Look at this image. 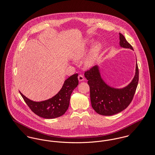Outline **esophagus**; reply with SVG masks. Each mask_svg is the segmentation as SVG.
Returning <instances> with one entry per match:
<instances>
[{
	"label": "esophagus",
	"instance_id": "esophagus-1",
	"mask_svg": "<svg viewBox=\"0 0 155 155\" xmlns=\"http://www.w3.org/2000/svg\"><path fill=\"white\" fill-rule=\"evenodd\" d=\"M78 80L80 81H83L84 80V78L82 75H79L78 77Z\"/></svg>",
	"mask_w": 155,
	"mask_h": 155
}]
</instances>
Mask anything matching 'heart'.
<instances>
[{"instance_id": "heart-1", "label": "heart", "mask_w": 155, "mask_h": 155, "mask_svg": "<svg viewBox=\"0 0 155 155\" xmlns=\"http://www.w3.org/2000/svg\"><path fill=\"white\" fill-rule=\"evenodd\" d=\"M88 42L86 41L77 45L71 51V56L74 60L78 61L84 58L87 51ZM102 45L100 43H96L90 50L86 58L84 60V65L87 67H91L97 59L101 51Z\"/></svg>"}]
</instances>
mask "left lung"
<instances>
[{"label":"left lung","mask_w":155,"mask_h":155,"mask_svg":"<svg viewBox=\"0 0 155 155\" xmlns=\"http://www.w3.org/2000/svg\"><path fill=\"white\" fill-rule=\"evenodd\" d=\"M119 44L121 47L134 50L132 47L119 33ZM90 87L91 104L93 110L99 114L111 116L126 109L131 102L139 80V71L136 62L135 74L132 81L126 87L117 89L108 85L102 79L97 65L84 73Z\"/></svg>","instance_id":"8db88e82"}]
</instances>
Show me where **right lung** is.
Instances as JSON below:
<instances>
[{
  "instance_id": "obj_1",
  "label": "right lung",
  "mask_w": 155,
  "mask_h": 155,
  "mask_svg": "<svg viewBox=\"0 0 155 155\" xmlns=\"http://www.w3.org/2000/svg\"><path fill=\"white\" fill-rule=\"evenodd\" d=\"M78 74L68 78L60 91L45 101L36 102L28 99L20 92L26 104L38 116L44 119H54L62 116L67 111L71 93L78 84Z\"/></svg>"
}]
</instances>
